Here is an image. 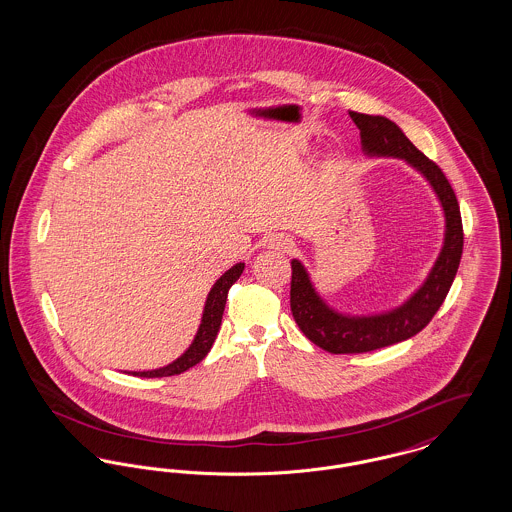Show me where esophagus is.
I'll return each instance as SVG.
<instances>
[{
    "label": "esophagus",
    "instance_id": "34e87169",
    "mask_svg": "<svg viewBox=\"0 0 512 512\" xmlns=\"http://www.w3.org/2000/svg\"><path fill=\"white\" fill-rule=\"evenodd\" d=\"M292 245V238H290V236H284V234H274V236H270V240H268V247L280 249V251H288V249H292Z\"/></svg>",
    "mask_w": 512,
    "mask_h": 512
}]
</instances>
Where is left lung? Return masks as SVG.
I'll list each match as a JSON object with an SVG mask.
<instances>
[{
  "label": "left lung",
  "mask_w": 512,
  "mask_h": 512,
  "mask_svg": "<svg viewBox=\"0 0 512 512\" xmlns=\"http://www.w3.org/2000/svg\"><path fill=\"white\" fill-rule=\"evenodd\" d=\"M349 117L361 130L366 155L403 159L430 182L443 207L445 238L436 265L424 284L403 305L368 317H351L328 307L315 290L309 272L293 259L290 290L293 318L309 340L334 355L366 353L416 336L438 313L447 297L461 263L464 244L459 201L438 165L416 149L390 119L355 111H349Z\"/></svg>",
  "instance_id": "1"
}]
</instances>
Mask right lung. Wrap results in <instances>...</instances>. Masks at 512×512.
I'll return each mask as SVG.
<instances>
[{
    "mask_svg": "<svg viewBox=\"0 0 512 512\" xmlns=\"http://www.w3.org/2000/svg\"><path fill=\"white\" fill-rule=\"evenodd\" d=\"M244 263H238L230 270H226L219 280L215 282V286L211 288V292L207 295L205 301V309H203V317L199 330L195 334L192 345L176 359L171 365L163 366V368H155V370H144V372H132V376H140V378H163V376H174V374H182L188 368L201 363L205 359V355L211 351L215 338L219 334L220 322H222V313H224V305H226V297L228 290L232 288V284L242 276L244 272Z\"/></svg>",
    "mask_w": 512,
    "mask_h": 512,
    "instance_id": "right-lung-1",
    "label": "right lung"
}]
</instances>
